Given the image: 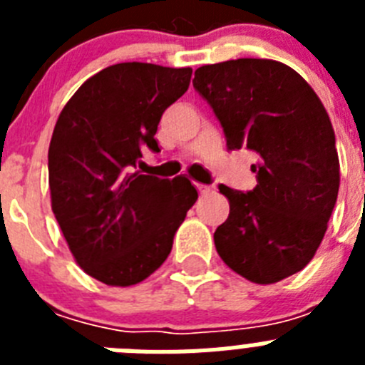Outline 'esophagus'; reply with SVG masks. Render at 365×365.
Masks as SVG:
<instances>
[{
	"label": "esophagus",
	"mask_w": 365,
	"mask_h": 365,
	"mask_svg": "<svg viewBox=\"0 0 365 365\" xmlns=\"http://www.w3.org/2000/svg\"><path fill=\"white\" fill-rule=\"evenodd\" d=\"M195 188H197V192L201 193V195H206V193L212 192V186L201 185V182H195Z\"/></svg>",
	"instance_id": "esophagus-1"
}]
</instances>
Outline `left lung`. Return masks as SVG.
Wrapping results in <instances>:
<instances>
[{
	"label": "left lung",
	"mask_w": 365,
	"mask_h": 365,
	"mask_svg": "<svg viewBox=\"0 0 365 365\" xmlns=\"http://www.w3.org/2000/svg\"><path fill=\"white\" fill-rule=\"evenodd\" d=\"M193 87L214 109L228 150L259 157L252 192L219 186L230 214L215 230V250L248 282H282L314 257L336 205L340 163L327 111L314 89L276 60L202 66Z\"/></svg>",
	"instance_id": "1"
}]
</instances>
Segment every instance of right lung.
<instances>
[{"instance_id":"add662e5","label":"right lung","mask_w":365,"mask_h":365,"mask_svg":"<svg viewBox=\"0 0 365 365\" xmlns=\"http://www.w3.org/2000/svg\"><path fill=\"white\" fill-rule=\"evenodd\" d=\"M190 78V67L109 66L78 87L54 125V217L74 261L106 285H137L159 269L197 201L186 177L168 180L137 170L146 148L160 151L157 125Z\"/></svg>"}]
</instances>
